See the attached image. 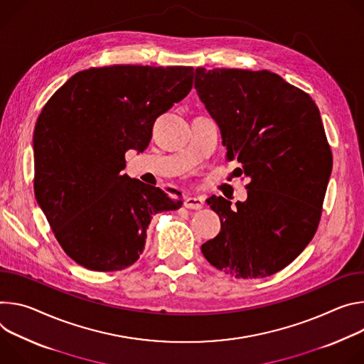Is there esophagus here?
Listing matches in <instances>:
<instances>
[{"label":"esophagus","instance_id":"esophagus-1","mask_svg":"<svg viewBox=\"0 0 364 364\" xmlns=\"http://www.w3.org/2000/svg\"><path fill=\"white\" fill-rule=\"evenodd\" d=\"M183 205L188 210H200L204 207V200L199 196H186L183 200Z\"/></svg>","mask_w":364,"mask_h":364}]
</instances>
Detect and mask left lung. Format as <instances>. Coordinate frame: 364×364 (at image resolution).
Returning <instances> with one entry per match:
<instances>
[{
	"label": "left lung",
	"mask_w": 364,
	"mask_h": 364,
	"mask_svg": "<svg viewBox=\"0 0 364 364\" xmlns=\"http://www.w3.org/2000/svg\"><path fill=\"white\" fill-rule=\"evenodd\" d=\"M195 90L221 130L232 173L247 199L210 196L221 231L200 250L227 274L256 279L292 263L316 232L333 169L319 109L302 90L270 70L195 69Z\"/></svg>",
	"instance_id": "1"
}]
</instances>
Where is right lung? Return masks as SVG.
Instances as JSON below:
<instances>
[{
    "instance_id": "add662e5",
    "label": "right lung",
    "mask_w": 364,
    "mask_h": 364,
    "mask_svg": "<svg viewBox=\"0 0 364 364\" xmlns=\"http://www.w3.org/2000/svg\"><path fill=\"white\" fill-rule=\"evenodd\" d=\"M192 66L112 65L75 73L34 127V195L56 240L95 272L132 266L151 217L182 207L181 193L121 175L126 151H143L159 115L183 100Z\"/></svg>"
}]
</instances>
